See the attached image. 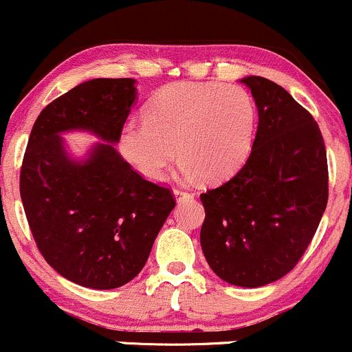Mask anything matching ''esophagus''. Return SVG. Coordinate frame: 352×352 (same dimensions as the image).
<instances>
[{"label":"esophagus","instance_id":"obj_1","mask_svg":"<svg viewBox=\"0 0 352 352\" xmlns=\"http://www.w3.org/2000/svg\"><path fill=\"white\" fill-rule=\"evenodd\" d=\"M173 193H175V197H176L177 201H183V200H186V198L193 197V195H191L190 191L179 190V188H175V191H173Z\"/></svg>","mask_w":352,"mask_h":352}]
</instances>
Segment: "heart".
Listing matches in <instances>:
<instances>
[{"instance_id": "heart-1", "label": "heart", "mask_w": 352, "mask_h": 352, "mask_svg": "<svg viewBox=\"0 0 352 352\" xmlns=\"http://www.w3.org/2000/svg\"><path fill=\"white\" fill-rule=\"evenodd\" d=\"M254 126V100L242 86L176 82L152 98L146 120L123 125L118 146L147 179H161L177 151L186 175L217 181L248 157Z\"/></svg>"}]
</instances>
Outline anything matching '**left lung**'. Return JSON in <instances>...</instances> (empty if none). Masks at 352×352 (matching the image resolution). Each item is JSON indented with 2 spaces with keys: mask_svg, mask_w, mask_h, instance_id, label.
Masks as SVG:
<instances>
[{
  "mask_svg": "<svg viewBox=\"0 0 352 352\" xmlns=\"http://www.w3.org/2000/svg\"><path fill=\"white\" fill-rule=\"evenodd\" d=\"M259 123L245 164L200 195L206 263L227 283L257 288L296 266L329 198L327 152L318 123L276 82L248 76Z\"/></svg>",
  "mask_w": 352,
  "mask_h": 352,
  "instance_id": "8db88e82",
  "label": "left lung"
}]
</instances>
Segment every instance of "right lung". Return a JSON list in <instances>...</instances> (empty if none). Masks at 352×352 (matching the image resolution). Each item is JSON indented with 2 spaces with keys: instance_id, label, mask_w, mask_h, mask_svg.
I'll list each match as a JSON object with an SVG mask.
<instances>
[{
  "instance_id": "1",
  "label": "right lung",
  "mask_w": 352,
  "mask_h": 352,
  "mask_svg": "<svg viewBox=\"0 0 352 352\" xmlns=\"http://www.w3.org/2000/svg\"><path fill=\"white\" fill-rule=\"evenodd\" d=\"M133 79L78 85L41 111L20 169V197L43 259L72 283L111 289L140 273L176 198L115 151L130 113ZM89 129L107 142L82 163L65 154L60 131Z\"/></svg>"
}]
</instances>
